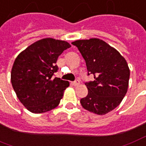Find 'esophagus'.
<instances>
[{
	"label": "esophagus",
	"instance_id": "34e87169",
	"mask_svg": "<svg viewBox=\"0 0 146 146\" xmlns=\"http://www.w3.org/2000/svg\"><path fill=\"white\" fill-rule=\"evenodd\" d=\"M72 84H73V86H78L79 85V84H80V81L78 80H75L74 81V82H73V83H72Z\"/></svg>",
	"mask_w": 146,
	"mask_h": 146
}]
</instances>
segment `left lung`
Listing matches in <instances>:
<instances>
[{"label": "left lung", "mask_w": 146, "mask_h": 146, "mask_svg": "<svg viewBox=\"0 0 146 146\" xmlns=\"http://www.w3.org/2000/svg\"><path fill=\"white\" fill-rule=\"evenodd\" d=\"M85 60L88 75L94 81L86 83L88 95L80 100L85 110L105 115L119 105L129 86L130 70L125 58L113 46L98 38L72 43Z\"/></svg>", "instance_id": "8db88e82"}]
</instances>
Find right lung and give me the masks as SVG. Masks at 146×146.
Masks as SVG:
<instances>
[{
	"label": "right lung",
	"instance_id": "1",
	"mask_svg": "<svg viewBox=\"0 0 146 146\" xmlns=\"http://www.w3.org/2000/svg\"><path fill=\"white\" fill-rule=\"evenodd\" d=\"M71 45L66 41L44 38L27 47L14 60L11 80L21 103L33 113L55 109L68 81L53 77L58 56Z\"/></svg>",
	"mask_w": 146,
	"mask_h": 146
}]
</instances>
